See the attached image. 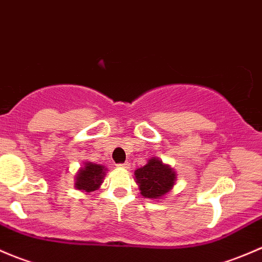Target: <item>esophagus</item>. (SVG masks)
Returning a JSON list of instances; mask_svg holds the SVG:
<instances>
[{
    "mask_svg": "<svg viewBox=\"0 0 262 262\" xmlns=\"http://www.w3.org/2000/svg\"><path fill=\"white\" fill-rule=\"evenodd\" d=\"M120 168H123V169H128L130 168V163H127V161H126V163H123V164H120Z\"/></svg>",
    "mask_w": 262,
    "mask_h": 262,
    "instance_id": "esophagus-1",
    "label": "esophagus"
}]
</instances>
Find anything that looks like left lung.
Returning a JSON list of instances; mask_svg holds the SVG:
<instances>
[{
	"mask_svg": "<svg viewBox=\"0 0 262 262\" xmlns=\"http://www.w3.org/2000/svg\"><path fill=\"white\" fill-rule=\"evenodd\" d=\"M177 171L159 158H151L135 170V180L144 198L163 199L177 183Z\"/></svg>",
	"mask_w": 262,
	"mask_h": 262,
	"instance_id": "left-lung-1",
	"label": "left lung"
}]
</instances>
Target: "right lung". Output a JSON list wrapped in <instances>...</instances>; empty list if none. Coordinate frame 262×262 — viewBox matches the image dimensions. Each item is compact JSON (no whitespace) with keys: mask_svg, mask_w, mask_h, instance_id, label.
<instances>
[{"mask_svg":"<svg viewBox=\"0 0 262 262\" xmlns=\"http://www.w3.org/2000/svg\"><path fill=\"white\" fill-rule=\"evenodd\" d=\"M106 172V166L101 165V164L91 163V161H84L79 170L77 171V174L74 175L75 189L85 194L97 190L103 183Z\"/></svg>","mask_w":262,"mask_h":262,"instance_id":"right-lung-1","label":"right lung"}]
</instances>
